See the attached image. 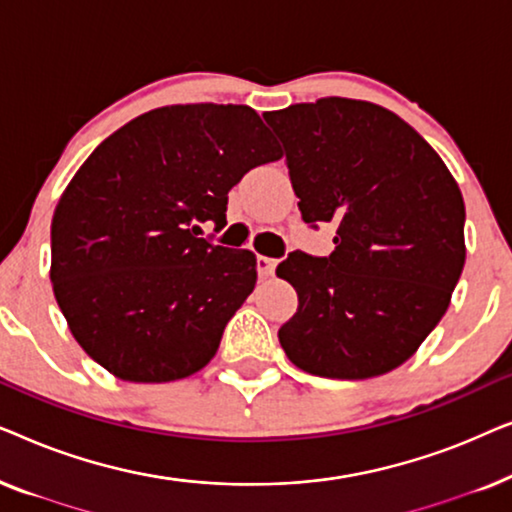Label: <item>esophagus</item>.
<instances>
[{
  "instance_id": "obj_1",
  "label": "esophagus",
  "mask_w": 512,
  "mask_h": 512,
  "mask_svg": "<svg viewBox=\"0 0 512 512\" xmlns=\"http://www.w3.org/2000/svg\"><path fill=\"white\" fill-rule=\"evenodd\" d=\"M277 268V258L270 256H256V270L261 277H270Z\"/></svg>"
}]
</instances>
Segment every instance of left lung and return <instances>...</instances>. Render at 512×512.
Here are the masks:
<instances>
[{
	"mask_svg": "<svg viewBox=\"0 0 512 512\" xmlns=\"http://www.w3.org/2000/svg\"><path fill=\"white\" fill-rule=\"evenodd\" d=\"M282 139L298 209L335 223L328 256L291 251L298 293L279 342L300 370L366 380L408 361L450 305L466 261V209L443 160L373 102L324 97L263 116Z\"/></svg>",
	"mask_w": 512,
	"mask_h": 512,
	"instance_id": "8db88e82",
	"label": "left lung"
}]
</instances>
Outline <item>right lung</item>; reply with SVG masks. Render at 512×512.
<instances>
[{
  "mask_svg": "<svg viewBox=\"0 0 512 512\" xmlns=\"http://www.w3.org/2000/svg\"><path fill=\"white\" fill-rule=\"evenodd\" d=\"M282 158L242 104H174L104 139L51 223V282L90 359L128 382L198 373L254 291L256 256L198 237L228 191Z\"/></svg>",
  "mask_w": 512,
  "mask_h": 512,
  "instance_id": "obj_1",
  "label": "right lung"
}]
</instances>
